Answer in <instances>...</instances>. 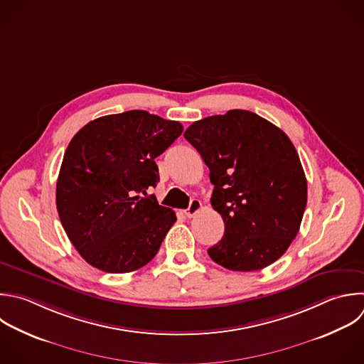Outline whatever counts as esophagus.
<instances>
[{"instance_id":"34e87169","label":"esophagus","mask_w":364,"mask_h":364,"mask_svg":"<svg viewBox=\"0 0 364 364\" xmlns=\"http://www.w3.org/2000/svg\"><path fill=\"white\" fill-rule=\"evenodd\" d=\"M200 208H202V202L199 199H192L189 206H188V209L185 210V215L188 218H192V216H195L200 210Z\"/></svg>"}]
</instances>
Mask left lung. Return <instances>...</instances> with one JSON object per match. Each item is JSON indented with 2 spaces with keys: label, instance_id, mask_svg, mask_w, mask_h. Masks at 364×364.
<instances>
[{
  "label": "left lung",
  "instance_id": "1",
  "mask_svg": "<svg viewBox=\"0 0 364 364\" xmlns=\"http://www.w3.org/2000/svg\"><path fill=\"white\" fill-rule=\"evenodd\" d=\"M209 168L210 202L223 237L208 249L218 264L252 272L276 262L296 237L307 182L289 136L243 109L193 122L183 134Z\"/></svg>",
  "mask_w": 364,
  "mask_h": 364
}]
</instances>
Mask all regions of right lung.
<instances>
[{"label":"right lung","mask_w":364,"mask_h":364,"mask_svg":"<svg viewBox=\"0 0 364 364\" xmlns=\"http://www.w3.org/2000/svg\"><path fill=\"white\" fill-rule=\"evenodd\" d=\"M182 131L178 121L134 109L94 119L71 139L57 181V209L91 266L128 273L155 257L176 216L146 191L159 181L155 158Z\"/></svg>","instance_id":"add662e5"}]
</instances>
